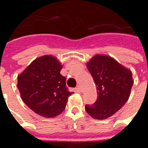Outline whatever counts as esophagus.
Listing matches in <instances>:
<instances>
[{
    "label": "esophagus",
    "instance_id": "34e87169",
    "mask_svg": "<svg viewBox=\"0 0 148 148\" xmlns=\"http://www.w3.org/2000/svg\"><path fill=\"white\" fill-rule=\"evenodd\" d=\"M76 90H77V92H79V93H80V92H82V89H81L80 86H77V87L76 88Z\"/></svg>",
    "mask_w": 148,
    "mask_h": 148
}]
</instances>
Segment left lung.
Returning <instances> with one entry per match:
<instances>
[{
    "label": "left lung",
    "instance_id": "1",
    "mask_svg": "<svg viewBox=\"0 0 148 148\" xmlns=\"http://www.w3.org/2000/svg\"><path fill=\"white\" fill-rule=\"evenodd\" d=\"M86 66L96 84L98 97L96 102L86 105L85 109L94 119H106L127 102L133 85L132 74L107 55H95Z\"/></svg>",
    "mask_w": 148,
    "mask_h": 148
}]
</instances>
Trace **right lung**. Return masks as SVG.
Instances as JSON below:
<instances>
[{
	"label": "right lung",
	"instance_id": "1",
	"mask_svg": "<svg viewBox=\"0 0 148 148\" xmlns=\"http://www.w3.org/2000/svg\"><path fill=\"white\" fill-rule=\"evenodd\" d=\"M62 66L52 55L35 59L17 77L21 99L37 114L55 117L66 108L72 92L66 86V78L60 74Z\"/></svg>",
	"mask_w": 148,
	"mask_h": 148
}]
</instances>
